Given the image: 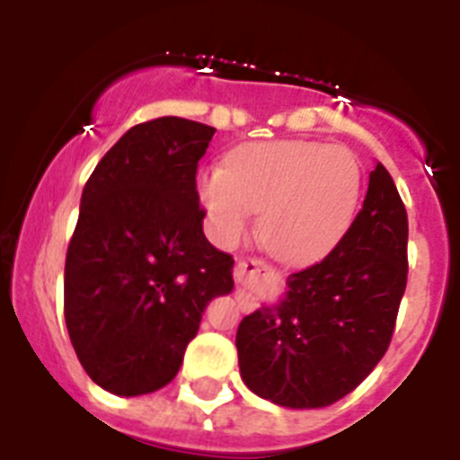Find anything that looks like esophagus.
Wrapping results in <instances>:
<instances>
[{"label": "esophagus", "instance_id": "1", "mask_svg": "<svg viewBox=\"0 0 460 460\" xmlns=\"http://www.w3.org/2000/svg\"><path fill=\"white\" fill-rule=\"evenodd\" d=\"M262 271H267V262L260 258H242L237 260V265H234V279L239 283H246L251 276H260ZM253 308V299L251 296H243L242 299V311H251Z\"/></svg>", "mask_w": 460, "mask_h": 460}]
</instances>
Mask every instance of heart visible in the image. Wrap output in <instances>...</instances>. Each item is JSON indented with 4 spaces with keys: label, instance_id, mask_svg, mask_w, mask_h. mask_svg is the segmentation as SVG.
<instances>
[{
    "label": "heart",
    "instance_id": "obj_1",
    "mask_svg": "<svg viewBox=\"0 0 460 460\" xmlns=\"http://www.w3.org/2000/svg\"><path fill=\"white\" fill-rule=\"evenodd\" d=\"M198 190L221 242L243 237L253 211H262V246L283 262L306 265L324 258L352 226L361 170L345 147L306 140L253 142L230 156L227 170H205Z\"/></svg>",
    "mask_w": 460,
    "mask_h": 460
}]
</instances>
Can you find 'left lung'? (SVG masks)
<instances>
[{"label": "left lung", "instance_id": "left-lung-1", "mask_svg": "<svg viewBox=\"0 0 460 460\" xmlns=\"http://www.w3.org/2000/svg\"><path fill=\"white\" fill-rule=\"evenodd\" d=\"M286 283L280 302L239 323L242 380L283 408H324L385 357L408 283V214L385 165L332 253Z\"/></svg>", "mask_w": 460, "mask_h": 460}]
</instances>
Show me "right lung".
<instances>
[{
  "label": "right lung",
  "mask_w": 460,
  "mask_h": 460,
  "mask_svg": "<svg viewBox=\"0 0 460 460\" xmlns=\"http://www.w3.org/2000/svg\"><path fill=\"white\" fill-rule=\"evenodd\" d=\"M217 128L158 117L124 133L87 180L66 251L64 318L99 387L140 396L181 367L207 304L233 292V255L202 233L195 174Z\"/></svg>",
  "instance_id": "obj_1"
}]
</instances>
